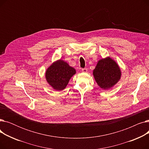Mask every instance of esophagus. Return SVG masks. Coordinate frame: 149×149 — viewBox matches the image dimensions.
<instances>
[{"instance_id": "34e87169", "label": "esophagus", "mask_w": 149, "mask_h": 149, "mask_svg": "<svg viewBox=\"0 0 149 149\" xmlns=\"http://www.w3.org/2000/svg\"><path fill=\"white\" fill-rule=\"evenodd\" d=\"M82 72H84V73H86L88 72V69L86 68H84V69H82Z\"/></svg>"}]
</instances>
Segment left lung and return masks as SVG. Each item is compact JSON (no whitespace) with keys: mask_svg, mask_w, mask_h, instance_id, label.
<instances>
[{"mask_svg":"<svg viewBox=\"0 0 149 149\" xmlns=\"http://www.w3.org/2000/svg\"><path fill=\"white\" fill-rule=\"evenodd\" d=\"M93 75L100 88L109 90L120 81L121 71L118 63L111 57H107L98 60Z\"/></svg>","mask_w":149,"mask_h":149,"instance_id":"8db88e82","label":"left lung"}]
</instances>
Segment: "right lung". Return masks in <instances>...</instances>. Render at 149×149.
Listing matches in <instances>:
<instances>
[{
    "instance_id": "1",
    "label": "right lung",
    "mask_w": 149,
    "mask_h": 149,
    "mask_svg": "<svg viewBox=\"0 0 149 149\" xmlns=\"http://www.w3.org/2000/svg\"><path fill=\"white\" fill-rule=\"evenodd\" d=\"M76 74V70L67 62L61 59L57 60L47 68L45 72L46 81L56 91L66 88L70 79Z\"/></svg>"
}]
</instances>
